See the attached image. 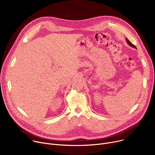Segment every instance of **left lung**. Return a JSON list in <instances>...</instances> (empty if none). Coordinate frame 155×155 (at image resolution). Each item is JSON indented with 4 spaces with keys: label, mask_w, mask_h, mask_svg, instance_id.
Returning a JSON list of instances; mask_svg holds the SVG:
<instances>
[{
    "label": "left lung",
    "mask_w": 155,
    "mask_h": 155,
    "mask_svg": "<svg viewBox=\"0 0 155 155\" xmlns=\"http://www.w3.org/2000/svg\"><path fill=\"white\" fill-rule=\"evenodd\" d=\"M126 42L127 43V44H128V45H130V47H133V48H136V49H137V48L136 47V46L135 45H133V44H132V43H131V42L127 38H126Z\"/></svg>",
    "instance_id": "1"
}]
</instances>
